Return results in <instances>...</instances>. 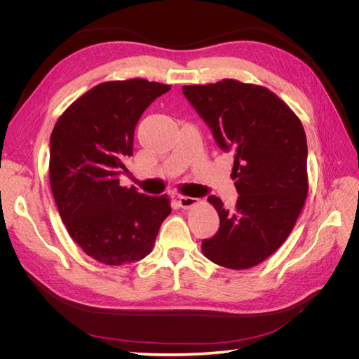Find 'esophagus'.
Returning <instances> with one entry per match:
<instances>
[{
  "instance_id": "obj_1",
  "label": "esophagus",
  "mask_w": 359,
  "mask_h": 359,
  "mask_svg": "<svg viewBox=\"0 0 359 359\" xmlns=\"http://www.w3.org/2000/svg\"><path fill=\"white\" fill-rule=\"evenodd\" d=\"M198 202H199L198 198H190V196H180L178 198V205L181 206V208H184V210L190 208V206L196 205Z\"/></svg>"
}]
</instances>
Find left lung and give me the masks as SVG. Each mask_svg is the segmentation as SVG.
I'll return each mask as SVG.
<instances>
[{"instance_id":"1","label":"left lung","mask_w":359,"mask_h":359,"mask_svg":"<svg viewBox=\"0 0 359 359\" xmlns=\"http://www.w3.org/2000/svg\"><path fill=\"white\" fill-rule=\"evenodd\" d=\"M182 94L211 128L215 144L233 153L232 178L240 196L232 211L208 198L219 212L217 233L202 241L211 262L247 269L286 241L309 191L307 139L298 116L264 86L223 79L186 85Z\"/></svg>"}]
</instances>
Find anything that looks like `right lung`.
I'll use <instances>...</instances> for the list:
<instances>
[{
    "instance_id": "obj_1",
    "label": "right lung",
    "mask_w": 359,
    "mask_h": 359,
    "mask_svg": "<svg viewBox=\"0 0 359 359\" xmlns=\"http://www.w3.org/2000/svg\"><path fill=\"white\" fill-rule=\"evenodd\" d=\"M170 90L147 79L112 81L79 97L50 135L49 180L62 223L83 252L104 265L151 253L169 198L119 186L133 156L135 128L147 107Z\"/></svg>"
}]
</instances>
